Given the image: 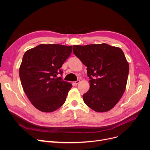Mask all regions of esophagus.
<instances>
[{"label": "esophagus", "instance_id": "1", "mask_svg": "<svg viewBox=\"0 0 150 150\" xmlns=\"http://www.w3.org/2000/svg\"><path fill=\"white\" fill-rule=\"evenodd\" d=\"M79 83H80V80H77V81H76L74 82V84H75V85H77V84H78Z\"/></svg>", "mask_w": 150, "mask_h": 150}]
</instances>
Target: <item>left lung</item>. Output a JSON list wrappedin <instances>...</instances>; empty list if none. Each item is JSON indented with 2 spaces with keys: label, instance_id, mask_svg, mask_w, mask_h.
Listing matches in <instances>:
<instances>
[{
  "label": "left lung",
  "instance_id": "left-lung-1",
  "mask_svg": "<svg viewBox=\"0 0 150 150\" xmlns=\"http://www.w3.org/2000/svg\"><path fill=\"white\" fill-rule=\"evenodd\" d=\"M74 53L87 67L89 90L85 104L93 111L107 112L122 97L127 86L129 64L119 47L107 44L73 45Z\"/></svg>",
  "mask_w": 150,
  "mask_h": 150
}]
</instances>
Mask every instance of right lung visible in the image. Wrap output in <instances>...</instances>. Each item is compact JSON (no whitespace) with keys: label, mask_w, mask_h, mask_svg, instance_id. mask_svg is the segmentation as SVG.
Returning a JSON list of instances; mask_svg holds the SVG:
<instances>
[{"label":"right lung","mask_w":150,"mask_h":150,"mask_svg":"<svg viewBox=\"0 0 150 150\" xmlns=\"http://www.w3.org/2000/svg\"><path fill=\"white\" fill-rule=\"evenodd\" d=\"M72 52V46L42 44L23 54L19 68L22 86L40 111L53 112L65 103L72 86L57 75H62L60 68Z\"/></svg>","instance_id":"right-lung-1"}]
</instances>
